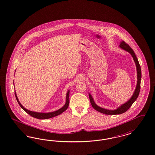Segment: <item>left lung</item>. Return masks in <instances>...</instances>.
Returning a JSON list of instances; mask_svg holds the SVG:
<instances>
[{"instance_id": "obj_1", "label": "left lung", "mask_w": 155, "mask_h": 155, "mask_svg": "<svg viewBox=\"0 0 155 155\" xmlns=\"http://www.w3.org/2000/svg\"><path fill=\"white\" fill-rule=\"evenodd\" d=\"M119 48L130 53L131 56L133 58V60L136 63L137 73V82L136 87V89L134 92L133 94L132 95V96L131 97L130 99L127 102H126L125 103L120 105V106H119L116 110H107V109H105V108H101L99 106H98L95 103L92 95L89 93V97L90 101H91V105H92L93 108L94 110H96V111L100 112L101 113L104 114L105 115H118V114H123L124 112L127 111L130 108V107L133 104V103L136 100L138 95H139L140 91L141 80V69L140 63L138 62L136 54H135L134 51L130 47V46L124 42V41L120 42V44L119 45Z\"/></svg>"}]
</instances>
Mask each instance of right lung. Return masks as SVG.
<instances>
[{
  "label": "right lung",
  "instance_id": "right-lung-1",
  "mask_svg": "<svg viewBox=\"0 0 155 155\" xmlns=\"http://www.w3.org/2000/svg\"><path fill=\"white\" fill-rule=\"evenodd\" d=\"M69 93H70V91L68 90V92L66 93V103L61 108L59 109L58 110L55 111L51 112H47V113H44V112H37L31 111L30 110H28L26 109L24 107H23L22 105L19 102L18 99L17 97V94L15 91V96L16 97V99L17 100V102L20 105V107L25 111L26 113L29 114L32 117L39 119H49V118H53L55 117L56 116H58L60 114H61L63 112L65 111L68 108V105H69Z\"/></svg>",
  "mask_w": 155,
  "mask_h": 155
}]
</instances>
